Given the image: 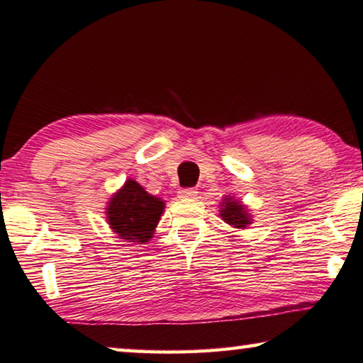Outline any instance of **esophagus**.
I'll list each match as a JSON object with an SVG mask.
<instances>
[{
	"mask_svg": "<svg viewBox=\"0 0 363 363\" xmlns=\"http://www.w3.org/2000/svg\"><path fill=\"white\" fill-rule=\"evenodd\" d=\"M197 194H199L197 189H194V187H191V189H181V191H179V197L189 199V197H195V195H197Z\"/></svg>",
	"mask_w": 363,
	"mask_h": 363,
	"instance_id": "1",
	"label": "esophagus"
}]
</instances>
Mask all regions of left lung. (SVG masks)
Wrapping results in <instances>:
<instances>
[{
    "instance_id": "8db88e82",
    "label": "left lung",
    "mask_w": 363,
    "mask_h": 363,
    "mask_svg": "<svg viewBox=\"0 0 363 363\" xmlns=\"http://www.w3.org/2000/svg\"><path fill=\"white\" fill-rule=\"evenodd\" d=\"M220 215L224 220V223L231 224V226L235 229H245V226H249L252 223L247 206L240 203L239 200H234L233 197H229V195H226L221 202Z\"/></svg>"
}]
</instances>
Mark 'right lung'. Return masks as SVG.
I'll return each instance as SVG.
<instances>
[{
	"instance_id": "right-lung-1",
	"label": "right lung",
	"mask_w": 363,
	"mask_h": 363,
	"mask_svg": "<svg viewBox=\"0 0 363 363\" xmlns=\"http://www.w3.org/2000/svg\"><path fill=\"white\" fill-rule=\"evenodd\" d=\"M163 210V200L148 194L139 182L129 179L108 202L106 221L121 239L145 244L153 238Z\"/></svg>"
}]
</instances>
